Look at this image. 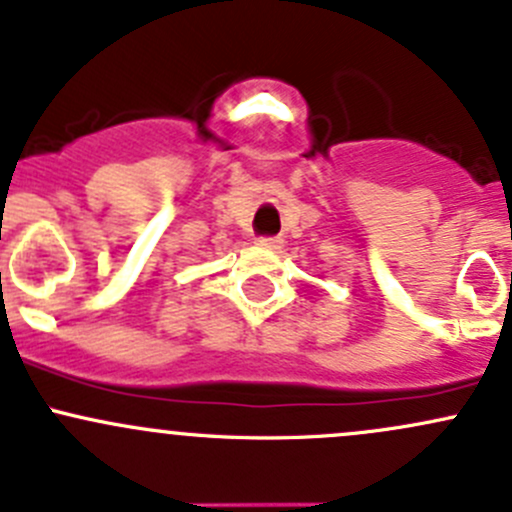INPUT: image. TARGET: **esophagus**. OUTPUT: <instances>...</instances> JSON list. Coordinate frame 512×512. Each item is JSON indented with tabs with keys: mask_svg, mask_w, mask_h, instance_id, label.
<instances>
[{
	"mask_svg": "<svg viewBox=\"0 0 512 512\" xmlns=\"http://www.w3.org/2000/svg\"><path fill=\"white\" fill-rule=\"evenodd\" d=\"M256 246H261V249H281L283 239L281 236H258Z\"/></svg>",
	"mask_w": 512,
	"mask_h": 512,
	"instance_id": "obj_1",
	"label": "esophagus"
}]
</instances>
